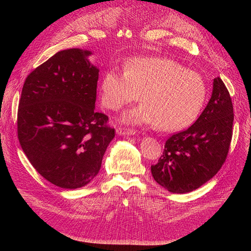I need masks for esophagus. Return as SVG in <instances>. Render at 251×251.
I'll use <instances>...</instances> for the list:
<instances>
[{"label": "esophagus", "mask_w": 251, "mask_h": 251, "mask_svg": "<svg viewBox=\"0 0 251 251\" xmlns=\"http://www.w3.org/2000/svg\"><path fill=\"white\" fill-rule=\"evenodd\" d=\"M116 133L119 135V136H126V135H135L136 134V131L135 130H132V128H117Z\"/></svg>", "instance_id": "1"}]
</instances>
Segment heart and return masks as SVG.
<instances>
[{
	"label": "heart",
	"mask_w": 251,
	"mask_h": 251,
	"mask_svg": "<svg viewBox=\"0 0 251 251\" xmlns=\"http://www.w3.org/2000/svg\"><path fill=\"white\" fill-rule=\"evenodd\" d=\"M139 93L141 103L126 112L121 121L176 132L199 115L207 89L200 74L164 57H136L127 60L125 71L111 69L104 73L100 83L103 107L117 111L135 101Z\"/></svg>",
	"instance_id": "heart-1"
}]
</instances>
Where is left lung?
Masks as SVG:
<instances>
[{"instance_id":"8db88e82","label":"left lung","mask_w":251,"mask_h":251,"mask_svg":"<svg viewBox=\"0 0 251 251\" xmlns=\"http://www.w3.org/2000/svg\"><path fill=\"white\" fill-rule=\"evenodd\" d=\"M233 108L220 77L212 83L206 108L187 130L165 142L163 155L151 166L155 181L173 194L193 192L222 168L232 136Z\"/></svg>"}]
</instances>
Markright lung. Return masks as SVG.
Returning a JSON list of instances; mask_svg holds the SVG:
<instances>
[{
  "mask_svg": "<svg viewBox=\"0 0 251 251\" xmlns=\"http://www.w3.org/2000/svg\"><path fill=\"white\" fill-rule=\"evenodd\" d=\"M92 52L55 53L30 73L18 111V136L30 163L52 184L75 189L98 174L115 131L95 111L100 69Z\"/></svg>",
  "mask_w": 251,
  "mask_h": 251,
  "instance_id": "1",
  "label": "right lung"
}]
</instances>
